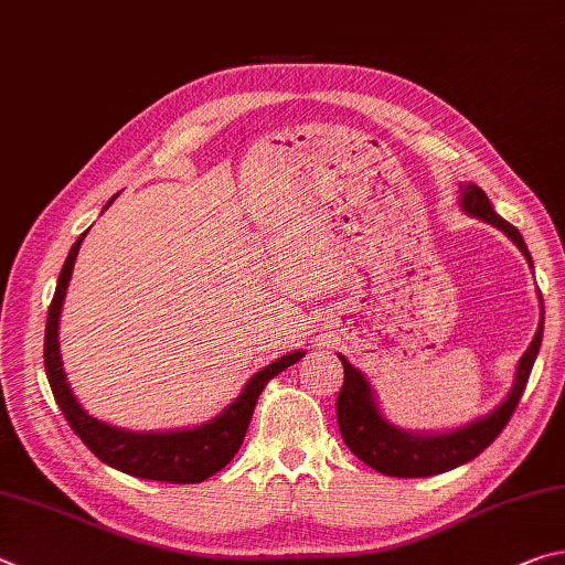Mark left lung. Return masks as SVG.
<instances>
[{
    "label": "left lung",
    "mask_w": 565,
    "mask_h": 565,
    "mask_svg": "<svg viewBox=\"0 0 565 565\" xmlns=\"http://www.w3.org/2000/svg\"><path fill=\"white\" fill-rule=\"evenodd\" d=\"M459 207L465 214H471L481 222L491 224L507 234V237L516 244L521 254L526 256L529 266L533 269L531 254L526 249V242L521 237L516 227L499 217L497 210L491 207L489 198L484 190L477 188L475 182L459 184ZM541 303V321L536 328V335L529 343L526 353L521 355L516 365L514 385H511L509 395L501 399V403L491 409V413L481 415L471 423L447 429V433H413V429H403L390 423L383 415L381 405H377V397L373 393L371 383L365 381V375L351 365L345 355L338 353L343 363V387L335 399V415H338V427H341L343 443L348 445L351 452L365 461L367 467L387 477H433L443 475L455 467L467 465L475 457H479L484 449L494 443L501 429L507 427L509 417L514 415L521 395H524V387L529 383L533 361H536L539 348L543 341V299L539 294Z\"/></svg>",
    "instance_id": "8db88e82"
}]
</instances>
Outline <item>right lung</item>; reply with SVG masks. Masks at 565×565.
I'll list each match as a JSON object with an SVG mask.
<instances>
[{"mask_svg": "<svg viewBox=\"0 0 565 565\" xmlns=\"http://www.w3.org/2000/svg\"><path fill=\"white\" fill-rule=\"evenodd\" d=\"M86 234L88 232L81 234L74 242V247H71L64 262V269L58 274L56 294L49 306L44 365L51 393H54L71 429H74V433L84 439V445L90 452L100 461H106L108 467L126 471V475L138 479L168 481V484H198V481H204L212 477L214 471L230 465L232 457L237 455V449L244 443L256 399H259L264 385L296 361H301L306 351L286 353L281 358H276L274 363L262 367L259 373H254L249 377L247 385L242 387V393L234 397L217 417H212L198 427L166 429V433H136V429H122L104 423V419H98L90 415L88 409H84V405L76 399L71 383L66 381L64 361H61L58 348V318L61 309H64L66 289L71 274H74L81 242H84Z\"/></svg>", "mask_w": 565, "mask_h": 565, "instance_id": "1", "label": "right lung"}]
</instances>
